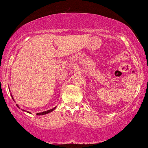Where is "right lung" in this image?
<instances>
[{
    "label": "right lung",
    "instance_id": "right-lung-1",
    "mask_svg": "<svg viewBox=\"0 0 148 148\" xmlns=\"http://www.w3.org/2000/svg\"><path fill=\"white\" fill-rule=\"evenodd\" d=\"M13 99V98H12ZM55 108H56V107H54L53 109H50V110H48V111H46V112H41V113H37V114H36V115H44V114H48V113H50V112H53V111L54 110V109H55ZM23 111H25V110H23V109H22ZM28 113H29V112H28Z\"/></svg>",
    "mask_w": 148,
    "mask_h": 148
}]
</instances>
